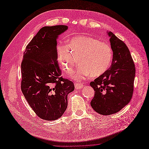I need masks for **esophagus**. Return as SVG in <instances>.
<instances>
[{"mask_svg":"<svg viewBox=\"0 0 149 149\" xmlns=\"http://www.w3.org/2000/svg\"><path fill=\"white\" fill-rule=\"evenodd\" d=\"M74 86H75V88L76 89H81V88H83V84H81V83H75Z\"/></svg>","mask_w":149,"mask_h":149,"instance_id":"1","label":"esophagus"}]
</instances>
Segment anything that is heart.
Here are the masks:
<instances>
[{"mask_svg":"<svg viewBox=\"0 0 149 149\" xmlns=\"http://www.w3.org/2000/svg\"><path fill=\"white\" fill-rule=\"evenodd\" d=\"M57 55L66 73L73 71L78 59L79 65L72 76L80 81L90 74L97 77L104 73L111 65L113 52L109 43L91 36L78 35L70 38L68 45H58Z\"/></svg>","mask_w":149,"mask_h":149,"instance_id":"heart-1","label":"heart"}]
</instances>
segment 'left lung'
<instances>
[{
	"mask_svg": "<svg viewBox=\"0 0 149 149\" xmlns=\"http://www.w3.org/2000/svg\"><path fill=\"white\" fill-rule=\"evenodd\" d=\"M113 58L109 69L90 83L94 90L91 101L93 109L102 115L120 111L131 100L136 68L129 49L123 41L111 31Z\"/></svg>",
	"mask_w": 149,
	"mask_h": 149,
	"instance_id": "obj_1",
	"label": "left lung"
}]
</instances>
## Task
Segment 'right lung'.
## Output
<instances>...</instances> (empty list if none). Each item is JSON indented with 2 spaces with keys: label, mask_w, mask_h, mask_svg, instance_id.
<instances>
[{
  "label": "right lung",
  "mask_w": 149,
  "mask_h": 149,
  "mask_svg": "<svg viewBox=\"0 0 149 149\" xmlns=\"http://www.w3.org/2000/svg\"><path fill=\"white\" fill-rule=\"evenodd\" d=\"M66 25L44 26L26 45L21 64V90L40 118L56 120L68 106L73 83L61 76L58 61L56 38Z\"/></svg>",
  "instance_id": "obj_1"
}]
</instances>
